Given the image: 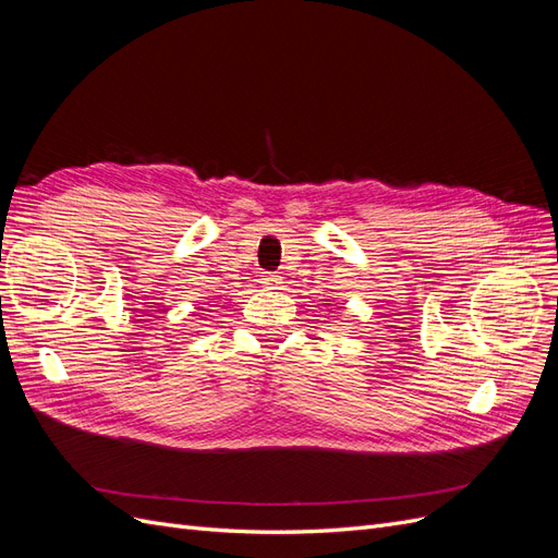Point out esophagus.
I'll list each match as a JSON object with an SVG mask.
<instances>
[{
  "label": "esophagus",
  "mask_w": 558,
  "mask_h": 558,
  "mask_svg": "<svg viewBox=\"0 0 558 558\" xmlns=\"http://www.w3.org/2000/svg\"><path fill=\"white\" fill-rule=\"evenodd\" d=\"M260 283L265 286V289H269V291H279L283 281H281V277L275 275V272H263V275H260Z\"/></svg>",
  "instance_id": "esophagus-1"
}]
</instances>
